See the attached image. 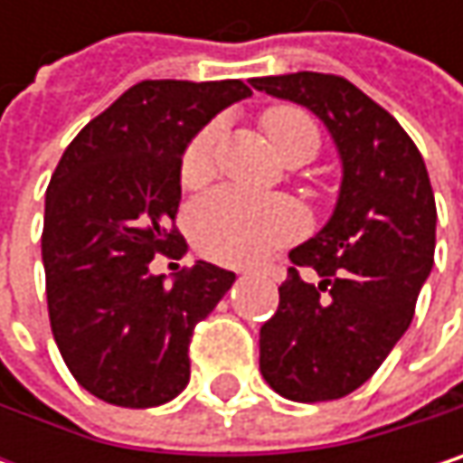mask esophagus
Returning a JSON list of instances; mask_svg holds the SVG:
<instances>
[{
	"instance_id": "esophagus-1",
	"label": "esophagus",
	"mask_w": 463,
	"mask_h": 463,
	"mask_svg": "<svg viewBox=\"0 0 463 463\" xmlns=\"http://www.w3.org/2000/svg\"><path fill=\"white\" fill-rule=\"evenodd\" d=\"M246 273H262V276H270V279L281 281V279H284V265H262V268H257V270H246Z\"/></svg>"
}]
</instances>
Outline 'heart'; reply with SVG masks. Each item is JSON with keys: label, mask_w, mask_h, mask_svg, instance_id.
I'll use <instances>...</instances> for the list:
<instances>
[{"label": "heart", "mask_w": 463, "mask_h": 463, "mask_svg": "<svg viewBox=\"0 0 463 463\" xmlns=\"http://www.w3.org/2000/svg\"><path fill=\"white\" fill-rule=\"evenodd\" d=\"M260 126L284 160H311L319 152L322 137L317 123L292 104L265 109ZM217 139L220 128L212 123L187 144L179 163L182 187L198 190L214 176ZM187 228L206 257L228 265H243L300 235L306 228V212L292 198L220 187L190 206Z\"/></svg>", "instance_id": "heart-1"}]
</instances>
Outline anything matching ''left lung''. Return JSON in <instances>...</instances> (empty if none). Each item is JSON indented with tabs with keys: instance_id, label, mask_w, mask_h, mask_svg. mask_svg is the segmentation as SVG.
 Returning <instances> with one entry per match:
<instances>
[{
	"instance_id": "left-lung-1",
	"label": "left lung",
	"mask_w": 463,
	"mask_h": 463,
	"mask_svg": "<svg viewBox=\"0 0 463 463\" xmlns=\"http://www.w3.org/2000/svg\"><path fill=\"white\" fill-rule=\"evenodd\" d=\"M251 85L311 109L343 163L329 222L289 251L279 311L260 329V373L287 400H340L373 378L413 322L434 265V193L405 128L345 77L298 71Z\"/></svg>"
}]
</instances>
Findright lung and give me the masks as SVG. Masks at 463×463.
Listing matches in <instances>:
<instances>
[{"label":"right lung","instance_id":"obj_1","mask_svg":"<svg viewBox=\"0 0 463 463\" xmlns=\"http://www.w3.org/2000/svg\"><path fill=\"white\" fill-rule=\"evenodd\" d=\"M241 80H144L66 146L45 193L43 262L58 351L93 397L155 408L190 381V337L235 273L198 260L171 284L155 254L187 251L174 228L193 137L249 99Z\"/></svg>","mask_w":463,"mask_h":463}]
</instances>
